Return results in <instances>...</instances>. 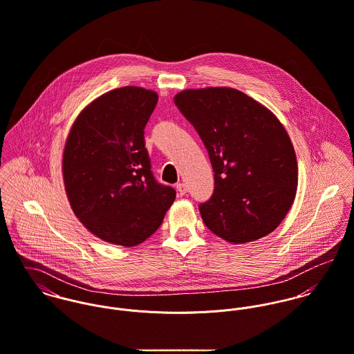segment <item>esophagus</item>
<instances>
[{"label": "esophagus", "instance_id": "obj_1", "mask_svg": "<svg viewBox=\"0 0 354 354\" xmlns=\"http://www.w3.org/2000/svg\"><path fill=\"white\" fill-rule=\"evenodd\" d=\"M176 190H178V193H179L180 196H185V194L187 193V186H186V183H178V185H176Z\"/></svg>", "mask_w": 354, "mask_h": 354}]
</instances>
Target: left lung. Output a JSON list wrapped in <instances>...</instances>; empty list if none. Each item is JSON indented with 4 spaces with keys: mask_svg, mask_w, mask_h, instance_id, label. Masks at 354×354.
I'll use <instances>...</instances> for the list:
<instances>
[{
    "mask_svg": "<svg viewBox=\"0 0 354 354\" xmlns=\"http://www.w3.org/2000/svg\"><path fill=\"white\" fill-rule=\"evenodd\" d=\"M174 101L212 164V197L200 204L205 225L231 243L272 232L288 212L298 183L295 151L281 122L230 87L185 90Z\"/></svg>",
    "mask_w": 354,
    "mask_h": 354,
    "instance_id": "1",
    "label": "left lung"
}]
</instances>
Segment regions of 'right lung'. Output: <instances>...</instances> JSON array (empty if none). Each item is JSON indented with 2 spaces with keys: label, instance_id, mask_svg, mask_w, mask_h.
I'll return each instance as SVG.
<instances>
[{
  "label": "right lung",
  "instance_id": "right-lung-1",
  "mask_svg": "<svg viewBox=\"0 0 354 354\" xmlns=\"http://www.w3.org/2000/svg\"><path fill=\"white\" fill-rule=\"evenodd\" d=\"M157 94L136 86L105 93L82 111L63 154L66 192L76 217L98 238L136 246L161 225L176 192L157 182L145 126Z\"/></svg>",
  "mask_w": 354,
  "mask_h": 354
}]
</instances>
